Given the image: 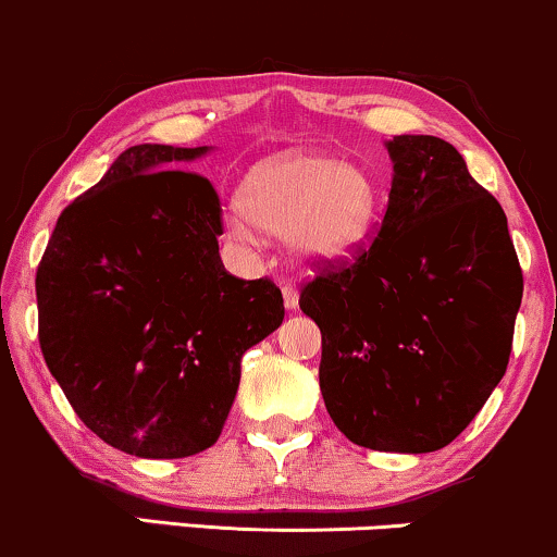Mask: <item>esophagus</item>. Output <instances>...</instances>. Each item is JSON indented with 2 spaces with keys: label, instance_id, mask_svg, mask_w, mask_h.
<instances>
[{
  "label": "esophagus",
  "instance_id": "obj_1",
  "mask_svg": "<svg viewBox=\"0 0 557 557\" xmlns=\"http://www.w3.org/2000/svg\"><path fill=\"white\" fill-rule=\"evenodd\" d=\"M283 300H285L287 311H296L298 308V290L290 283L283 285Z\"/></svg>",
  "mask_w": 557,
  "mask_h": 557
}]
</instances>
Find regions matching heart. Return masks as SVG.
I'll return each instance as SVG.
<instances>
[{
	"mask_svg": "<svg viewBox=\"0 0 557 557\" xmlns=\"http://www.w3.org/2000/svg\"><path fill=\"white\" fill-rule=\"evenodd\" d=\"M379 218L381 189L371 171L330 152L290 150L251 169L227 233L246 246H259L261 231L285 236L293 257L321 267L363 249Z\"/></svg>",
	"mask_w": 557,
	"mask_h": 557,
	"instance_id": "heart-1",
	"label": "heart"
}]
</instances>
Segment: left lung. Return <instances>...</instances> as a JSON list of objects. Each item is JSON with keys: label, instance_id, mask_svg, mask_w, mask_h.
I'll return each instance as SVG.
<instances>
[{"label": "left lung", "instance_id": "1", "mask_svg": "<svg viewBox=\"0 0 557 557\" xmlns=\"http://www.w3.org/2000/svg\"><path fill=\"white\" fill-rule=\"evenodd\" d=\"M392 191L379 236L300 290L321 330L319 386L334 425L373 451L451 444L504 379L521 277L504 207L457 147L386 143Z\"/></svg>", "mask_w": 557, "mask_h": 557}]
</instances>
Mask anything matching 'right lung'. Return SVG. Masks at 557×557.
Here are the masks:
<instances>
[{
  "mask_svg": "<svg viewBox=\"0 0 557 557\" xmlns=\"http://www.w3.org/2000/svg\"><path fill=\"white\" fill-rule=\"evenodd\" d=\"M210 147L134 145L59 214L36 272L51 376L98 438L181 459L220 438L240 358L283 324L272 280L218 251V191L178 165Z\"/></svg>",
  "mask_w": 557,
  "mask_h": 557,
  "instance_id": "1",
  "label": "right lung"
}]
</instances>
